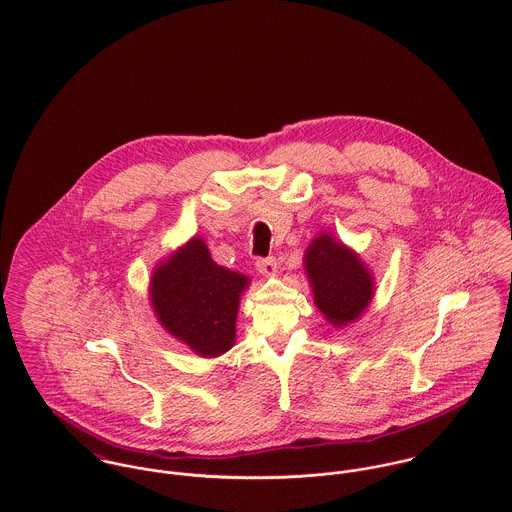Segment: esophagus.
Returning <instances> with one entry per match:
<instances>
[{
    "label": "esophagus",
    "mask_w": 512,
    "mask_h": 512,
    "mask_svg": "<svg viewBox=\"0 0 512 512\" xmlns=\"http://www.w3.org/2000/svg\"><path fill=\"white\" fill-rule=\"evenodd\" d=\"M256 268L260 274L264 276H274L276 274V268H278V262L274 256H268V258H258L256 260Z\"/></svg>",
    "instance_id": "1"
}]
</instances>
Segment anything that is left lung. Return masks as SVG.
<instances>
[{
  "mask_svg": "<svg viewBox=\"0 0 512 512\" xmlns=\"http://www.w3.org/2000/svg\"><path fill=\"white\" fill-rule=\"evenodd\" d=\"M305 270L317 307L333 325H345L365 311L372 297V278L347 246L329 234L317 236L305 252Z\"/></svg>",
  "mask_w": 512,
  "mask_h": 512,
  "instance_id": "8db88e82",
  "label": "left lung"
}]
</instances>
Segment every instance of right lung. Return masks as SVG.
I'll return each mask as SVG.
<instances>
[{"instance_id": "obj_1", "label": "right lung", "mask_w": 512, "mask_h": 512, "mask_svg": "<svg viewBox=\"0 0 512 512\" xmlns=\"http://www.w3.org/2000/svg\"><path fill=\"white\" fill-rule=\"evenodd\" d=\"M248 278L213 262L207 244L193 238L161 264L151 280V301L161 325L203 357L234 345L240 292Z\"/></svg>"}]
</instances>
